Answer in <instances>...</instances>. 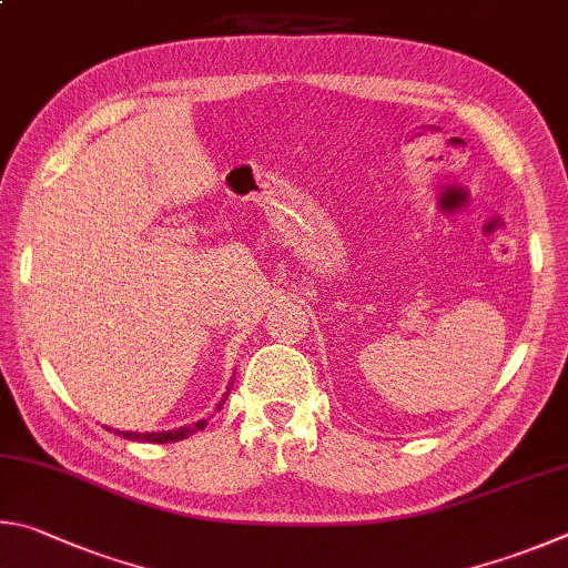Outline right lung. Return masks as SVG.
<instances>
[{
    "instance_id": "obj_1",
    "label": "right lung",
    "mask_w": 568,
    "mask_h": 568,
    "mask_svg": "<svg viewBox=\"0 0 568 568\" xmlns=\"http://www.w3.org/2000/svg\"><path fill=\"white\" fill-rule=\"evenodd\" d=\"M222 404H224V399L219 402V406L216 409H222ZM206 426V422L202 419V422H196L194 426H184V429H176V432H156V434H136V432H114V434H119V436H124V439H129V442H152V444H172V442H182V439H186L189 434H194V432H199V429H204Z\"/></svg>"
}]
</instances>
